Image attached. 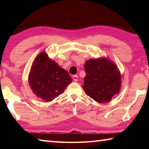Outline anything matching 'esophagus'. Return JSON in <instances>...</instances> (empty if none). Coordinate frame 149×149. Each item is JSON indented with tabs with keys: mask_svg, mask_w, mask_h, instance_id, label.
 Masks as SVG:
<instances>
[{
	"mask_svg": "<svg viewBox=\"0 0 149 149\" xmlns=\"http://www.w3.org/2000/svg\"><path fill=\"white\" fill-rule=\"evenodd\" d=\"M73 79H74V81H77L78 80V76L77 75H73Z\"/></svg>",
	"mask_w": 149,
	"mask_h": 149,
	"instance_id": "obj_1",
	"label": "esophagus"
}]
</instances>
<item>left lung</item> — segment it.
I'll return each instance as SVG.
<instances>
[{
	"mask_svg": "<svg viewBox=\"0 0 149 149\" xmlns=\"http://www.w3.org/2000/svg\"><path fill=\"white\" fill-rule=\"evenodd\" d=\"M86 75L83 88L86 95L99 103L110 101L121 89V73L112 60L105 57L89 59L84 65Z\"/></svg>",
	"mask_w": 149,
	"mask_h": 149,
	"instance_id": "obj_1",
	"label": "left lung"
}]
</instances>
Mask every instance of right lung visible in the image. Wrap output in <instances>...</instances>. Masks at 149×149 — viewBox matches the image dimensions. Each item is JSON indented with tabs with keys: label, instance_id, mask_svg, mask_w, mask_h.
<instances>
[{
	"label": "right lung",
	"instance_id": "obj_1",
	"mask_svg": "<svg viewBox=\"0 0 149 149\" xmlns=\"http://www.w3.org/2000/svg\"><path fill=\"white\" fill-rule=\"evenodd\" d=\"M72 81L68 72L50 59L45 52L35 58L28 76L33 93L47 102L58 97Z\"/></svg>",
	"mask_w": 149,
	"mask_h": 149
}]
</instances>
